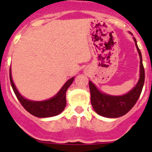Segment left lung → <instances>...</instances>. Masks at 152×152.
Segmentation results:
<instances>
[{
  "mask_svg": "<svg viewBox=\"0 0 152 152\" xmlns=\"http://www.w3.org/2000/svg\"><path fill=\"white\" fill-rule=\"evenodd\" d=\"M134 40L140 58V77L139 82L132 91L122 96H111L100 92L94 85V83L89 81L91 102L95 112L102 117L115 118L125 115L134 106L141 94L144 87L145 73L142 62L141 52L138 48L136 39H134Z\"/></svg>",
  "mask_w": 152,
  "mask_h": 152,
  "instance_id": "8db88e82",
  "label": "left lung"
}]
</instances>
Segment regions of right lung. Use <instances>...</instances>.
Segmentation results:
<instances>
[{"label":"right lung","mask_w":152,"mask_h":152,"mask_svg":"<svg viewBox=\"0 0 152 152\" xmlns=\"http://www.w3.org/2000/svg\"><path fill=\"white\" fill-rule=\"evenodd\" d=\"M9 77H10L11 85L12 87L13 91L15 93V96L17 97L18 100L20 101L23 108L29 112L31 114L38 117V118H49L59 114L64 110V107L66 106V91L69 87L73 82L74 77L71 78L64 83V85L57 93V95L49 100L42 102L30 101L23 97H22L20 94L18 92L17 89L15 88L12 79L11 75V69L9 71Z\"/></svg>","instance_id":"1"}]
</instances>
